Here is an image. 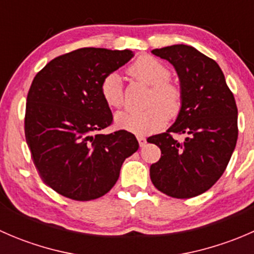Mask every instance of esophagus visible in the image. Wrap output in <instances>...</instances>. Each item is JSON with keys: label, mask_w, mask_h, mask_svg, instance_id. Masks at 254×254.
<instances>
[{"label": "esophagus", "mask_w": 254, "mask_h": 254, "mask_svg": "<svg viewBox=\"0 0 254 254\" xmlns=\"http://www.w3.org/2000/svg\"><path fill=\"white\" fill-rule=\"evenodd\" d=\"M137 141H139V143H140V146H145L146 145V137L145 136H142V135H137Z\"/></svg>", "instance_id": "esophagus-1"}]
</instances>
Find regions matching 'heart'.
<instances>
[{
	"label": "heart",
	"instance_id": "1",
	"mask_svg": "<svg viewBox=\"0 0 254 254\" xmlns=\"http://www.w3.org/2000/svg\"><path fill=\"white\" fill-rule=\"evenodd\" d=\"M131 77L152 86L150 106L142 111L125 109L115 115L117 127L134 134H150L165 127L170 117H176L182 107V91L178 84L168 81L170 70L161 61L151 56H141L129 67ZM101 94L113 108L124 103L122 77L108 73L101 82Z\"/></svg>",
	"mask_w": 254,
	"mask_h": 254
}]
</instances>
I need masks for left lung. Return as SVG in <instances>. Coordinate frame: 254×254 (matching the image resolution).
I'll return each mask as SVG.
<instances>
[{
  "mask_svg": "<svg viewBox=\"0 0 254 254\" xmlns=\"http://www.w3.org/2000/svg\"><path fill=\"white\" fill-rule=\"evenodd\" d=\"M152 54L176 68L182 107L167 131L147 139L161 148L151 181L166 195L193 198L211 188L229 165L238 136L236 102L216 61L195 48L177 44ZM173 133H183L185 141Z\"/></svg>",
  "mask_w": 254,
  "mask_h": 254,
  "instance_id": "1",
  "label": "left lung"
}]
</instances>
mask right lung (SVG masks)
Here are the masks:
<instances>
[{"label":"right lung","instance_id":"obj_1","mask_svg":"<svg viewBox=\"0 0 254 254\" xmlns=\"http://www.w3.org/2000/svg\"><path fill=\"white\" fill-rule=\"evenodd\" d=\"M134 56L131 50L82 48L37 73L27 97L24 131L43 181L66 198H101L114 187L139 142L127 130L98 134L113 115L101 82Z\"/></svg>","mask_w":254,"mask_h":254}]
</instances>
